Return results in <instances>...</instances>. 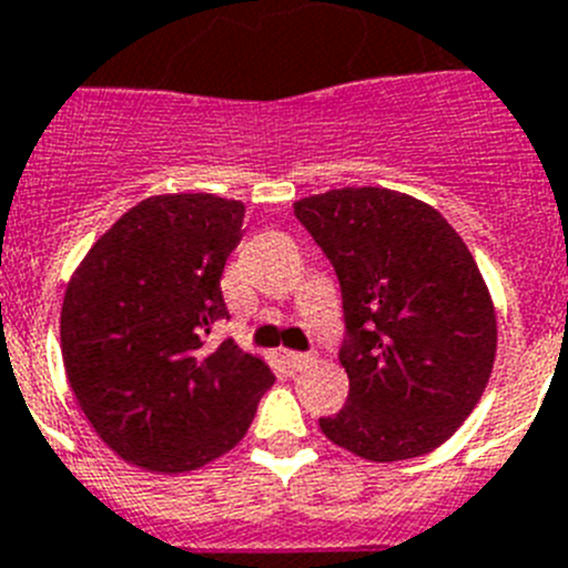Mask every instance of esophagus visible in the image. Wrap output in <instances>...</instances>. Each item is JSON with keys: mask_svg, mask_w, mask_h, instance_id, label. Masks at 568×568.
I'll return each instance as SVG.
<instances>
[{"mask_svg": "<svg viewBox=\"0 0 568 568\" xmlns=\"http://www.w3.org/2000/svg\"><path fill=\"white\" fill-rule=\"evenodd\" d=\"M285 359H288L291 368H297V372H303V368H308L314 363V354H303V352H285Z\"/></svg>", "mask_w": 568, "mask_h": 568, "instance_id": "obj_1", "label": "esophagus"}]
</instances>
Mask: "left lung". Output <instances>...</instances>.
I'll use <instances>...</instances> for the list:
<instances>
[{
    "label": "left lung",
    "mask_w": 568,
    "mask_h": 568,
    "mask_svg": "<svg viewBox=\"0 0 568 568\" xmlns=\"http://www.w3.org/2000/svg\"><path fill=\"white\" fill-rule=\"evenodd\" d=\"M343 291L348 400L320 428L372 463L434 452L480 403L497 354L489 285L423 200L363 185L294 202Z\"/></svg>",
    "instance_id": "left-lung-1"
}]
</instances>
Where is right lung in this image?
Here are the masks:
<instances>
[{
	"label": "right lung",
	"instance_id": "1",
	"mask_svg": "<svg viewBox=\"0 0 568 568\" xmlns=\"http://www.w3.org/2000/svg\"><path fill=\"white\" fill-rule=\"evenodd\" d=\"M245 205L216 194L142 200L91 245L68 280L59 337L79 408L111 452L156 475H185L243 440L274 383L234 339L225 260Z\"/></svg>",
	"mask_w": 568,
	"mask_h": 568
}]
</instances>
